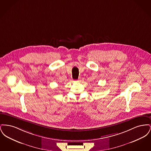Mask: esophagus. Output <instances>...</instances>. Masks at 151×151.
Here are the masks:
<instances>
[{"mask_svg":"<svg viewBox=\"0 0 151 151\" xmlns=\"http://www.w3.org/2000/svg\"><path fill=\"white\" fill-rule=\"evenodd\" d=\"M80 79H79L78 80H77V81H80Z\"/></svg>","mask_w":151,"mask_h":151,"instance_id":"esophagus-1","label":"esophagus"}]
</instances>
